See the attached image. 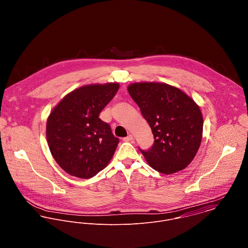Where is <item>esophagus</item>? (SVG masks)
I'll use <instances>...</instances> for the list:
<instances>
[{
  "instance_id": "obj_1",
  "label": "esophagus",
  "mask_w": 248,
  "mask_h": 248,
  "mask_svg": "<svg viewBox=\"0 0 248 248\" xmlns=\"http://www.w3.org/2000/svg\"><path fill=\"white\" fill-rule=\"evenodd\" d=\"M133 140H134V138H133V136H132V135H129L128 137H126V138H124V139H123V140L126 142L132 141Z\"/></svg>"
}]
</instances>
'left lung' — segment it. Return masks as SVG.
Listing matches in <instances>:
<instances>
[{"mask_svg":"<svg viewBox=\"0 0 248 248\" xmlns=\"http://www.w3.org/2000/svg\"><path fill=\"white\" fill-rule=\"evenodd\" d=\"M128 92L140 107L154 135V144L141 151L149 165L169 175L183 170L195 157L202 138L199 106L176 87L162 83H135Z\"/></svg>","mask_w":248,"mask_h":248,"instance_id":"8db88e82","label":"left lung"}]
</instances>
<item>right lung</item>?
I'll list each match as a JSON object with an SVG mask.
<instances>
[{
  "label": "right lung",
  "instance_id": "add662e5",
  "mask_svg": "<svg viewBox=\"0 0 248 248\" xmlns=\"http://www.w3.org/2000/svg\"><path fill=\"white\" fill-rule=\"evenodd\" d=\"M118 89V83L84 86L66 95L49 114V150L58 165L71 176L94 177L111 159L119 140L99 114Z\"/></svg>",
  "mask_w": 248,
  "mask_h": 248
}]
</instances>
